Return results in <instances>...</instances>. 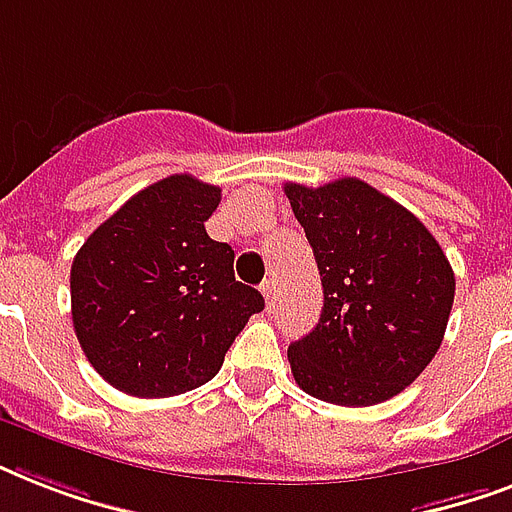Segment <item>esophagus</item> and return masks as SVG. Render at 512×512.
I'll use <instances>...</instances> for the list:
<instances>
[{
  "label": "esophagus",
  "instance_id": "1",
  "mask_svg": "<svg viewBox=\"0 0 512 512\" xmlns=\"http://www.w3.org/2000/svg\"><path fill=\"white\" fill-rule=\"evenodd\" d=\"M260 292H263L265 303L273 305V300H276V279H265L263 284H260Z\"/></svg>",
  "mask_w": 512,
  "mask_h": 512
}]
</instances>
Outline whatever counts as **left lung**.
Here are the masks:
<instances>
[{
    "mask_svg": "<svg viewBox=\"0 0 512 512\" xmlns=\"http://www.w3.org/2000/svg\"><path fill=\"white\" fill-rule=\"evenodd\" d=\"M319 265L324 308L289 345L300 388L340 406L398 396L433 361L454 303V271L433 233L358 177L284 185Z\"/></svg>",
    "mask_w": 512,
    "mask_h": 512,
    "instance_id": "1",
    "label": "left lung"
}]
</instances>
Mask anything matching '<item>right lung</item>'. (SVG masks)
Segmentation results:
<instances>
[{"mask_svg":"<svg viewBox=\"0 0 512 512\" xmlns=\"http://www.w3.org/2000/svg\"><path fill=\"white\" fill-rule=\"evenodd\" d=\"M220 188L170 175L100 223L71 265L76 340L95 372L138 398L209 382L252 313L257 289L233 276V249L207 236Z\"/></svg>","mask_w":512,"mask_h":512,"instance_id":"right-lung-1","label":"right lung"}]
</instances>
